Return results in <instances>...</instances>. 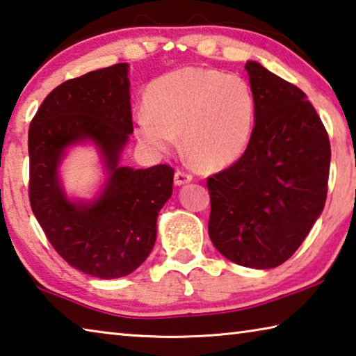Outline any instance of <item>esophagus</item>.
<instances>
[{
    "instance_id": "34e87169",
    "label": "esophagus",
    "mask_w": 356,
    "mask_h": 356,
    "mask_svg": "<svg viewBox=\"0 0 356 356\" xmlns=\"http://www.w3.org/2000/svg\"><path fill=\"white\" fill-rule=\"evenodd\" d=\"M192 181V175L184 172V170H177L175 172V184L177 186H183V184H188Z\"/></svg>"
}]
</instances>
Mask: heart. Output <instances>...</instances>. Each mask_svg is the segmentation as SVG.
Masks as SVG:
<instances>
[{
  "mask_svg": "<svg viewBox=\"0 0 356 356\" xmlns=\"http://www.w3.org/2000/svg\"><path fill=\"white\" fill-rule=\"evenodd\" d=\"M145 109L136 117L137 140L149 152L167 153L181 134L195 165L216 170L238 161L250 145L257 99L238 74L188 67L149 84Z\"/></svg>",
  "mask_w": 356,
  "mask_h": 356,
  "instance_id": "heart-1",
  "label": "heart"
}]
</instances>
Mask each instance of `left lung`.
I'll return each mask as SVG.
<instances>
[{"instance_id": "obj_1", "label": "left lung", "mask_w": 356, "mask_h": 356, "mask_svg": "<svg viewBox=\"0 0 356 356\" xmlns=\"http://www.w3.org/2000/svg\"><path fill=\"white\" fill-rule=\"evenodd\" d=\"M257 120L245 153L208 178V232L233 263L272 269L296 253L327 200L332 149L305 92L254 60L245 64Z\"/></svg>"}]
</instances>
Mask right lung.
Here are the masks:
<instances>
[{"mask_svg": "<svg viewBox=\"0 0 356 356\" xmlns=\"http://www.w3.org/2000/svg\"><path fill=\"white\" fill-rule=\"evenodd\" d=\"M128 64L68 79L43 99L28 134L29 202L49 244L74 269L112 280L152 253L156 220L172 197L173 168L120 167L133 133ZM92 141L108 173L93 201H70L58 178L68 146Z\"/></svg>", "mask_w": 356, "mask_h": 356, "instance_id": "obj_1", "label": "right lung"}]
</instances>
